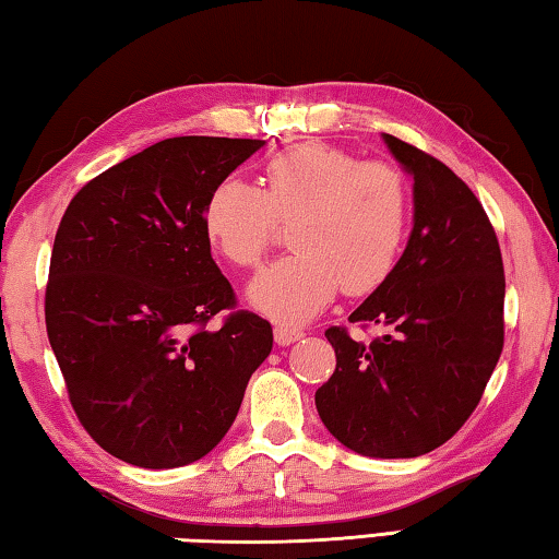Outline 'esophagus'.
I'll return each mask as SVG.
<instances>
[{"mask_svg":"<svg viewBox=\"0 0 559 559\" xmlns=\"http://www.w3.org/2000/svg\"><path fill=\"white\" fill-rule=\"evenodd\" d=\"M301 336H305V331L297 329V326H287V324L274 326V341H277V346L295 344V341H299Z\"/></svg>","mask_w":559,"mask_h":559,"instance_id":"34e87169","label":"esophagus"}]
</instances>
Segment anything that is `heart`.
Masks as SVG:
<instances>
[{
  "mask_svg": "<svg viewBox=\"0 0 559 559\" xmlns=\"http://www.w3.org/2000/svg\"><path fill=\"white\" fill-rule=\"evenodd\" d=\"M413 193L393 164L360 162L341 146L305 142L264 164L262 189L238 176L213 186L203 203L205 238L225 260L254 267L277 221H295V252L264 267L248 289L254 309L301 324L336 292L368 295L403 254Z\"/></svg>",
  "mask_w": 559,
  "mask_h": 559,
  "instance_id": "b5f03b06",
  "label": "heart"
}]
</instances>
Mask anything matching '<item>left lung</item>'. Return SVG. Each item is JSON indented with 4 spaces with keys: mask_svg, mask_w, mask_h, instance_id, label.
Here are the masks:
<instances>
[{
    "mask_svg": "<svg viewBox=\"0 0 559 559\" xmlns=\"http://www.w3.org/2000/svg\"><path fill=\"white\" fill-rule=\"evenodd\" d=\"M413 176V230L390 277L348 321L385 326L366 346L329 329L336 370L317 390L321 423L350 452L409 459L452 439L503 350L506 277L474 191L435 156L383 134Z\"/></svg>",
    "mask_w": 559,
    "mask_h": 559,
    "instance_id": "1",
    "label": "left lung"
}]
</instances>
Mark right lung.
Returning <instances> with one entry per match:
<instances>
[{"mask_svg":"<svg viewBox=\"0 0 559 559\" xmlns=\"http://www.w3.org/2000/svg\"><path fill=\"white\" fill-rule=\"evenodd\" d=\"M262 140L174 136L95 176L58 225L46 331L97 444L142 468L199 462L228 432L272 326L235 311L211 258L205 195Z\"/></svg>","mask_w":559,"mask_h":559,"instance_id":"right-lung-1","label":"right lung"}]
</instances>
